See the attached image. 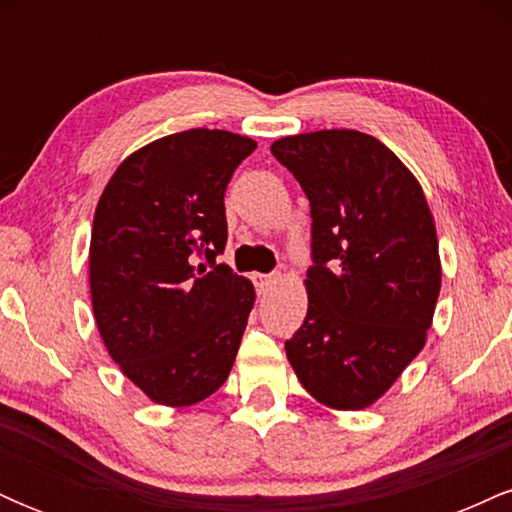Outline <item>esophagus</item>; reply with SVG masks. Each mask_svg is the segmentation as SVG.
Listing matches in <instances>:
<instances>
[{
    "mask_svg": "<svg viewBox=\"0 0 512 512\" xmlns=\"http://www.w3.org/2000/svg\"><path fill=\"white\" fill-rule=\"evenodd\" d=\"M276 284L274 274H255V289L257 293H267Z\"/></svg>",
    "mask_w": 512,
    "mask_h": 512,
    "instance_id": "esophagus-1",
    "label": "esophagus"
}]
</instances>
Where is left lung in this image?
Listing matches in <instances>:
<instances>
[{
  "mask_svg": "<svg viewBox=\"0 0 512 512\" xmlns=\"http://www.w3.org/2000/svg\"><path fill=\"white\" fill-rule=\"evenodd\" d=\"M313 219L308 315L286 342L317 402L370 407L424 349L440 293V257L424 190L370 134L320 129L276 139Z\"/></svg>",
  "mask_w": 512,
  "mask_h": 512,
  "instance_id": "obj_1",
  "label": "left lung"
}]
</instances>
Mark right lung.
<instances>
[{
  "label": "right lung",
  "mask_w": 512,
  "mask_h": 512,
  "mask_svg": "<svg viewBox=\"0 0 512 512\" xmlns=\"http://www.w3.org/2000/svg\"><path fill=\"white\" fill-rule=\"evenodd\" d=\"M257 144L187 129L134 151L91 231V303L105 349L146 397L190 407L226 383L255 289L228 264L223 195Z\"/></svg>",
  "instance_id": "right-lung-1"
}]
</instances>
